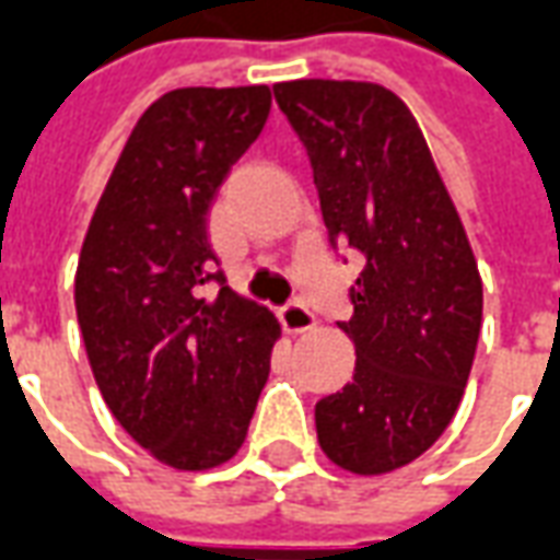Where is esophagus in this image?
I'll return each mask as SVG.
<instances>
[{"label": "esophagus", "mask_w": 560, "mask_h": 560, "mask_svg": "<svg viewBox=\"0 0 560 560\" xmlns=\"http://www.w3.org/2000/svg\"><path fill=\"white\" fill-rule=\"evenodd\" d=\"M280 323H283V328L287 331H292V335H299V331H307V328H313V313L307 304H301V301H289V304H283L280 307Z\"/></svg>", "instance_id": "34e87169"}]
</instances>
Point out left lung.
I'll list each match as a JSON object with an SVG mask.
<instances>
[{"instance_id": "obj_1", "label": "left lung", "mask_w": 560, "mask_h": 560, "mask_svg": "<svg viewBox=\"0 0 560 560\" xmlns=\"http://www.w3.org/2000/svg\"><path fill=\"white\" fill-rule=\"evenodd\" d=\"M307 150L331 247L368 265L350 287L352 383L316 404L319 446L352 474L404 467L462 404L482 325V280L410 108L364 81L273 83Z\"/></svg>"}]
</instances>
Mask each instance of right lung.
Wrapping results in <instances>:
<instances>
[{
    "label": "right lung",
    "instance_id": "1",
    "mask_svg": "<svg viewBox=\"0 0 560 560\" xmlns=\"http://www.w3.org/2000/svg\"><path fill=\"white\" fill-rule=\"evenodd\" d=\"M271 110L268 86H186L135 122L83 237L74 307L102 398L177 470L247 438L280 325L213 271L208 210ZM217 282V300L200 287Z\"/></svg>",
    "mask_w": 560,
    "mask_h": 560
}]
</instances>
